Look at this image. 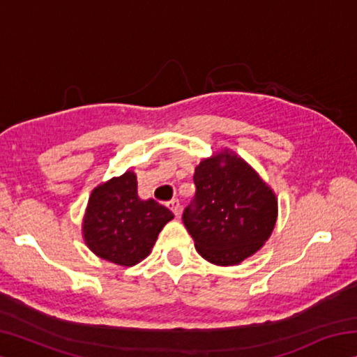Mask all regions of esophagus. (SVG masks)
Listing matches in <instances>:
<instances>
[{"mask_svg": "<svg viewBox=\"0 0 357 357\" xmlns=\"http://www.w3.org/2000/svg\"><path fill=\"white\" fill-rule=\"evenodd\" d=\"M167 206H168V209H170L174 215L179 217V214H181V204H179V202H178V200H172V202H168V203H167Z\"/></svg>", "mask_w": 357, "mask_h": 357, "instance_id": "obj_1", "label": "esophagus"}]
</instances>
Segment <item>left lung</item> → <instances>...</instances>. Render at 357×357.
Instances as JSON below:
<instances>
[{"mask_svg":"<svg viewBox=\"0 0 357 357\" xmlns=\"http://www.w3.org/2000/svg\"><path fill=\"white\" fill-rule=\"evenodd\" d=\"M183 222L195 249L215 266L241 264L261 249L277 222L275 192L229 149L202 159Z\"/></svg>","mask_w":357,"mask_h":357,"instance_id":"8db88e82","label":"left lung"}]
</instances>
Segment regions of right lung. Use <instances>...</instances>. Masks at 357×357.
Masks as SVG:
<instances>
[{
    "instance_id": "right-lung-1",
    "label": "right lung",
    "mask_w": 357,
    "mask_h": 357,
    "mask_svg": "<svg viewBox=\"0 0 357 357\" xmlns=\"http://www.w3.org/2000/svg\"><path fill=\"white\" fill-rule=\"evenodd\" d=\"M173 217L170 209L153 198L138 197L137 174L128 170L94 187L82 234L94 255L129 268L149 255L162 228Z\"/></svg>"
}]
</instances>
